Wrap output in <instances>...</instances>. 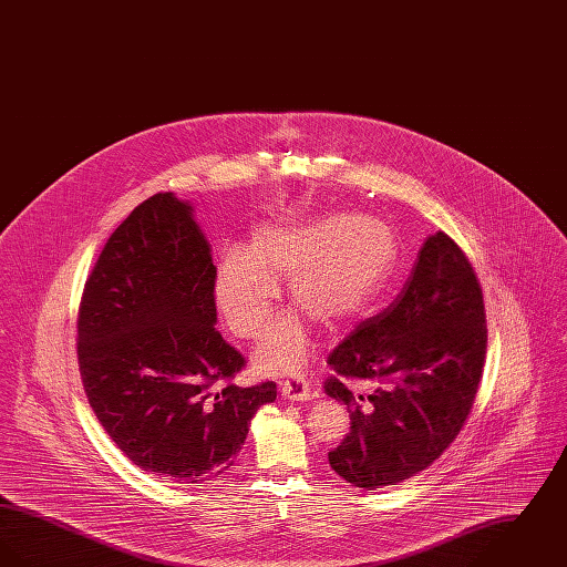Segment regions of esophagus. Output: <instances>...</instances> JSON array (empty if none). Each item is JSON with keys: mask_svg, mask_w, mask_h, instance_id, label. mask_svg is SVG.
Wrapping results in <instances>:
<instances>
[{"mask_svg": "<svg viewBox=\"0 0 567 567\" xmlns=\"http://www.w3.org/2000/svg\"><path fill=\"white\" fill-rule=\"evenodd\" d=\"M280 393L289 402H308L310 400V384L303 377L287 378L280 382Z\"/></svg>", "mask_w": 567, "mask_h": 567, "instance_id": "1", "label": "esophagus"}]
</instances>
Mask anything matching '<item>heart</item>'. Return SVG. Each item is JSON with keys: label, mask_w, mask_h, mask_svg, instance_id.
<instances>
[{"label": "heart", "mask_w": 567, "mask_h": 567, "mask_svg": "<svg viewBox=\"0 0 567 567\" xmlns=\"http://www.w3.org/2000/svg\"><path fill=\"white\" fill-rule=\"evenodd\" d=\"M398 259L391 227L374 216L333 215L308 223L259 227L248 248H227L216 266L215 301L225 324L244 340L259 338L278 299L276 280L289 278V297L323 324L351 319ZM310 351L306 323L287 315L271 324L255 352L264 374L296 372Z\"/></svg>", "instance_id": "heart-1"}]
</instances>
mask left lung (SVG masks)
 Here are the masks:
<instances>
[{
    "instance_id": "1",
    "label": "left lung",
    "mask_w": 567,
    "mask_h": 567,
    "mask_svg": "<svg viewBox=\"0 0 567 567\" xmlns=\"http://www.w3.org/2000/svg\"><path fill=\"white\" fill-rule=\"evenodd\" d=\"M485 352L483 289L463 250L437 231L398 299L327 357L338 377L324 393L351 412V433L327 455L331 470L374 491L430 467L472 412ZM344 377L372 379L375 391L354 396Z\"/></svg>"
}]
</instances>
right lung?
Wrapping results in <instances>:
<instances>
[{"label": "right lung", "mask_w": 567, "mask_h": 567, "mask_svg": "<svg viewBox=\"0 0 567 567\" xmlns=\"http://www.w3.org/2000/svg\"><path fill=\"white\" fill-rule=\"evenodd\" d=\"M215 274L193 206L157 193L114 229L79 308V368L97 421L140 470L176 485L231 467L250 419L276 400L270 380L231 384L244 357L215 329Z\"/></svg>", "instance_id": "right-lung-1"}]
</instances>
